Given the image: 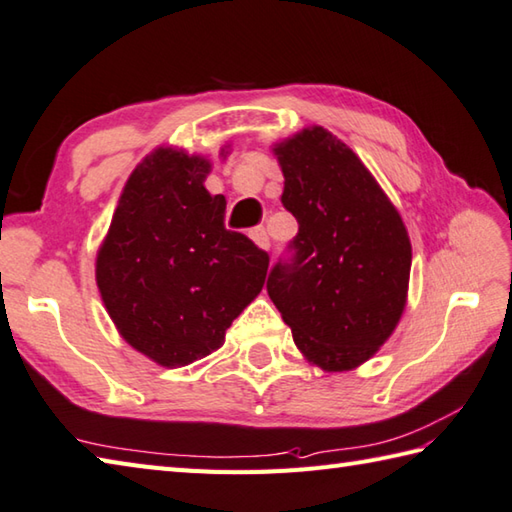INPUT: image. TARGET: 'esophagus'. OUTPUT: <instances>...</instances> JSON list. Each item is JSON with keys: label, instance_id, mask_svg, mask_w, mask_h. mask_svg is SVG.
Returning <instances> with one entry per match:
<instances>
[{"label": "esophagus", "instance_id": "esophagus-1", "mask_svg": "<svg viewBox=\"0 0 512 512\" xmlns=\"http://www.w3.org/2000/svg\"><path fill=\"white\" fill-rule=\"evenodd\" d=\"M250 239H253V242L262 248V250H268L270 248V242H268V235H266V228H262V226H257V228H253L250 230Z\"/></svg>", "mask_w": 512, "mask_h": 512}]
</instances>
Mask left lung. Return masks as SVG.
<instances>
[{"mask_svg":"<svg viewBox=\"0 0 512 512\" xmlns=\"http://www.w3.org/2000/svg\"><path fill=\"white\" fill-rule=\"evenodd\" d=\"M282 204L299 233L290 262L268 275V295L295 346L326 373L368 362L406 308L410 262L402 215L353 150L322 126L275 144Z\"/></svg>","mask_w":512,"mask_h":512,"instance_id":"obj_1","label":"left lung"}]
</instances>
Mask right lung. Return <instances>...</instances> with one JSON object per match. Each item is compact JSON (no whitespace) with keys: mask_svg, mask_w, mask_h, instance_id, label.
<instances>
[{"mask_svg":"<svg viewBox=\"0 0 512 512\" xmlns=\"http://www.w3.org/2000/svg\"><path fill=\"white\" fill-rule=\"evenodd\" d=\"M208 173L202 155L155 148L130 173L97 250V288L117 333L164 368L222 346L266 282L268 255L224 228L226 199L208 193Z\"/></svg>","mask_w":512,"mask_h":512,"instance_id":"right-lung-1","label":"right lung"}]
</instances>
